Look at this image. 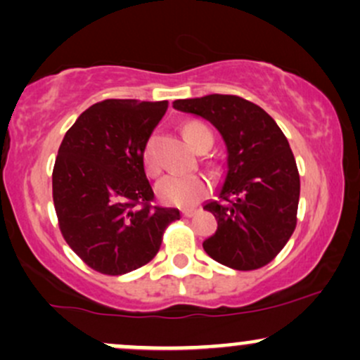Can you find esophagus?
I'll return each instance as SVG.
<instances>
[{"instance_id": "esophagus-1", "label": "esophagus", "mask_w": 360, "mask_h": 360, "mask_svg": "<svg viewBox=\"0 0 360 360\" xmlns=\"http://www.w3.org/2000/svg\"><path fill=\"white\" fill-rule=\"evenodd\" d=\"M198 213V210H194V208H186V210H183V217L184 218H191V217H194V214Z\"/></svg>"}]
</instances>
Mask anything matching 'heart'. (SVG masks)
<instances>
[{"mask_svg": "<svg viewBox=\"0 0 360 360\" xmlns=\"http://www.w3.org/2000/svg\"><path fill=\"white\" fill-rule=\"evenodd\" d=\"M183 134L188 143L198 152L203 150L205 147L213 146V134L205 123L201 122H188L183 127ZM142 162L143 169L147 174L155 176L159 172V162L155 157V137L150 135L147 139L146 146L142 150ZM208 193V183L203 176L200 174H167L162 179L157 181L155 194L162 203L181 206V208H188L200 203L201 200Z\"/></svg>", "mask_w": 360, "mask_h": 360, "instance_id": "1", "label": "heart"}]
</instances>
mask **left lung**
<instances>
[{"label":"left lung","mask_w":360,"mask_h":360,"mask_svg":"<svg viewBox=\"0 0 360 360\" xmlns=\"http://www.w3.org/2000/svg\"><path fill=\"white\" fill-rule=\"evenodd\" d=\"M172 106L213 123L226 146L225 181L218 200L205 205L218 221L205 252L232 269H260L296 229L300 172L288 139L260 106L233 94L176 100Z\"/></svg>","instance_id":"1"}]
</instances>
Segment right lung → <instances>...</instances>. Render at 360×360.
Instances as JSON below:
<instances>
[{"label":"right lung","mask_w":360,"mask_h":360,"mask_svg":"<svg viewBox=\"0 0 360 360\" xmlns=\"http://www.w3.org/2000/svg\"><path fill=\"white\" fill-rule=\"evenodd\" d=\"M167 101L105 100L65 131L52 171L64 240L86 266L120 276L155 257L179 210L154 206L142 150Z\"/></svg>","instance_id":"1"}]
</instances>
